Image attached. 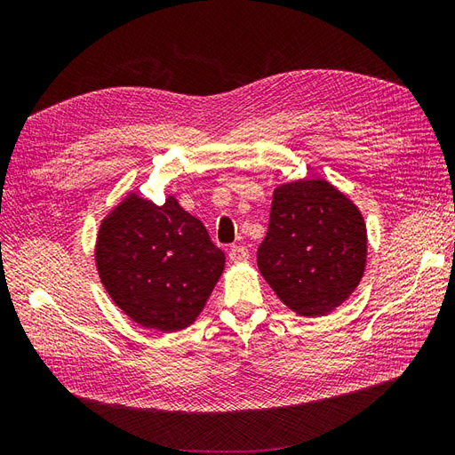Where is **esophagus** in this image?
<instances>
[{
	"mask_svg": "<svg viewBox=\"0 0 455 455\" xmlns=\"http://www.w3.org/2000/svg\"><path fill=\"white\" fill-rule=\"evenodd\" d=\"M228 256L231 264H243V261L249 259V251H246L244 246H231Z\"/></svg>",
	"mask_w": 455,
	"mask_h": 455,
	"instance_id": "obj_1",
	"label": "esophagus"
}]
</instances>
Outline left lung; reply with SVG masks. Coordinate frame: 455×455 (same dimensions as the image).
<instances>
[{"label":"left lung","mask_w":455,"mask_h":455,"mask_svg":"<svg viewBox=\"0 0 455 455\" xmlns=\"http://www.w3.org/2000/svg\"><path fill=\"white\" fill-rule=\"evenodd\" d=\"M366 224L356 204L323 178L273 191L258 267L283 304L301 316L339 307L366 267Z\"/></svg>","instance_id":"left-lung-1"}]
</instances>
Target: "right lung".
<instances>
[{
  "mask_svg": "<svg viewBox=\"0 0 455 455\" xmlns=\"http://www.w3.org/2000/svg\"><path fill=\"white\" fill-rule=\"evenodd\" d=\"M94 259L114 304L159 332L194 324L226 264L201 220L172 196L159 206L136 194L102 220Z\"/></svg>",
  "mask_w": 455,
  "mask_h": 455,
  "instance_id": "add662e5",
  "label": "right lung"
}]
</instances>
